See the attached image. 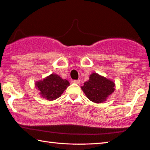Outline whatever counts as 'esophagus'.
<instances>
[{
  "label": "esophagus",
  "instance_id": "34e87169",
  "mask_svg": "<svg viewBox=\"0 0 150 150\" xmlns=\"http://www.w3.org/2000/svg\"><path fill=\"white\" fill-rule=\"evenodd\" d=\"M73 82L75 83V84H79L80 83V80H73Z\"/></svg>",
  "mask_w": 150,
  "mask_h": 150
}]
</instances>
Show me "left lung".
<instances>
[{"label": "left lung", "instance_id": "1", "mask_svg": "<svg viewBox=\"0 0 150 150\" xmlns=\"http://www.w3.org/2000/svg\"><path fill=\"white\" fill-rule=\"evenodd\" d=\"M114 82L108 78L93 73L90 75L89 80L84 83L81 88L90 100L96 103L104 102L108 96L115 91Z\"/></svg>", "mask_w": 150, "mask_h": 150}]
</instances>
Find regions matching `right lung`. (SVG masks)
<instances>
[{
	"label": "right lung",
	"mask_w": 150,
	"mask_h": 150,
	"mask_svg": "<svg viewBox=\"0 0 150 150\" xmlns=\"http://www.w3.org/2000/svg\"><path fill=\"white\" fill-rule=\"evenodd\" d=\"M35 84L43 98L48 100H54L61 96L70 86V82L67 80L62 79L58 75L52 74L43 80L36 82Z\"/></svg>",
	"instance_id": "add662e5"
}]
</instances>
